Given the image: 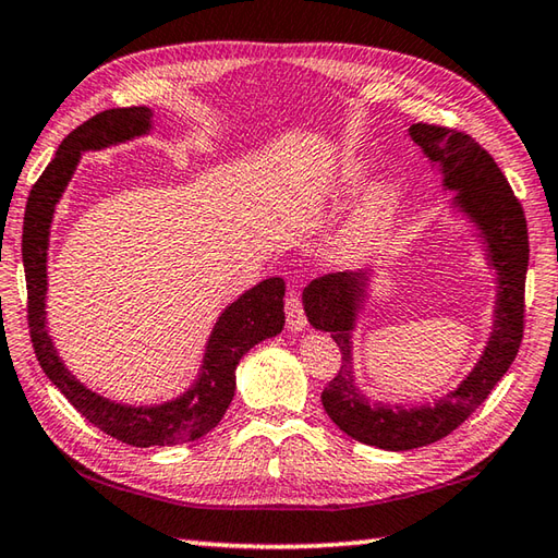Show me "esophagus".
Wrapping results in <instances>:
<instances>
[{"label": "esophagus", "instance_id": "34e87169", "mask_svg": "<svg viewBox=\"0 0 558 558\" xmlns=\"http://www.w3.org/2000/svg\"><path fill=\"white\" fill-rule=\"evenodd\" d=\"M286 316H288V329L290 331H302L304 326H307V316H304L300 294L292 292L290 298L286 300Z\"/></svg>", "mask_w": 558, "mask_h": 558}]
</instances>
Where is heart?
Segmentation results:
<instances>
[{"mask_svg": "<svg viewBox=\"0 0 558 558\" xmlns=\"http://www.w3.org/2000/svg\"><path fill=\"white\" fill-rule=\"evenodd\" d=\"M363 167H348L341 171L336 185L341 191H353L357 189L360 181H363ZM395 207L397 189H391V185H379V189L369 195V201L355 213L351 225H348L341 242H338V256L343 260H363L367 256H373L379 248L381 239L387 236Z\"/></svg>", "mask_w": 558, "mask_h": 558, "instance_id": "heart-1", "label": "heart"}]
</instances>
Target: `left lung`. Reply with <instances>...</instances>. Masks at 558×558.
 <instances>
[{"mask_svg": "<svg viewBox=\"0 0 558 558\" xmlns=\"http://www.w3.org/2000/svg\"><path fill=\"white\" fill-rule=\"evenodd\" d=\"M409 135L442 173V191H454L450 207L476 229L486 264L496 272L494 326L472 373L433 403L407 409L375 401L357 387L353 331L377 270L331 272L312 280L302 294L310 324L316 331H329L343 357L338 375L322 391L326 413L348 438L391 452L442 440L460 428L504 379L522 341L530 264L525 213L494 157L469 135L440 125L413 123Z\"/></svg>", "mask_w": 558, "mask_h": 558, "instance_id": "obj_1", "label": "left lung"}]
</instances>
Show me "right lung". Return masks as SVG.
Segmentation results:
<instances>
[{"label": "right lung", "mask_w": 558, "mask_h": 558, "mask_svg": "<svg viewBox=\"0 0 558 558\" xmlns=\"http://www.w3.org/2000/svg\"><path fill=\"white\" fill-rule=\"evenodd\" d=\"M151 118L155 113L147 106L111 108L72 130L54 151V159L43 171V177L31 189L24 215V239H21L31 343L43 373L86 421L111 438L133 447L181 445L210 433L234 399L239 360L256 343L278 336L286 326V312H282L286 282L282 278L260 280L258 286L227 304L225 312L217 316L193 385L181 397L163 403H149V407H133V403H120L96 395L64 367L48 333L46 319L48 246L54 207L72 181L84 151H98L149 135Z\"/></svg>", "instance_id": "add662e5"}]
</instances>
